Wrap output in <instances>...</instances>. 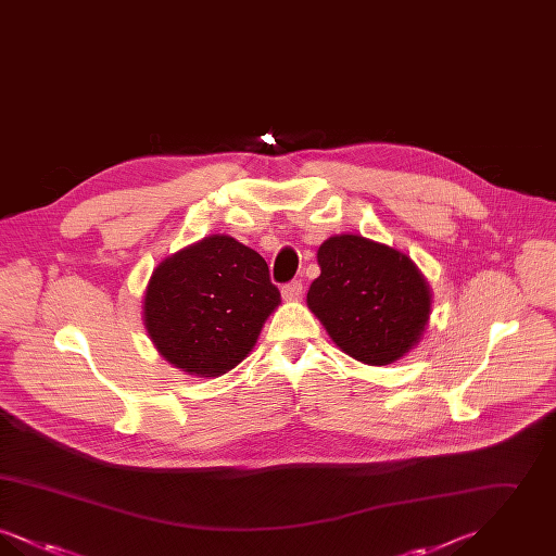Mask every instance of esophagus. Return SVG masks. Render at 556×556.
Returning a JSON list of instances; mask_svg holds the SVG:
<instances>
[{"mask_svg":"<svg viewBox=\"0 0 556 556\" xmlns=\"http://www.w3.org/2000/svg\"><path fill=\"white\" fill-rule=\"evenodd\" d=\"M302 283L300 281H290V283H286L283 288H281V293H283V298L286 300H298L300 295H302Z\"/></svg>","mask_w":556,"mask_h":556,"instance_id":"1","label":"esophagus"}]
</instances>
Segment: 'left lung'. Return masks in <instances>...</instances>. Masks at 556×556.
<instances>
[{
    "mask_svg": "<svg viewBox=\"0 0 556 556\" xmlns=\"http://www.w3.org/2000/svg\"><path fill=\"white\" fill-rule=\"evenodd\" d=\"M317 261L320 275L306 302L345 354L381 367L419 344L431 291L406 254L361 236H336L320 243Z\"/></svg>",
    "mask_w": 556,
    "mask_h": 556,
    "instance_id": "8db88e82",
    "label": "left lung"
}]
</instances>
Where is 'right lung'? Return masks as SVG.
I'll return each instance as SVG.
<instances>
[{"label": "right lung", "instance_id": "1", "mask_svg": "<svg viewBox=\"0 0 556 556\" xmlns=\"http://www.w3.org/2000/svg\"><path fill=\"white\" fill-rule=\"evenodd\" d=\"M279 302L258 252L229 236H211L154 268L143 323L170 365L218 377L252 352Z\"/></svg>", "mask_w": 556, "mask_h": 556}]
</instances>
